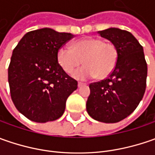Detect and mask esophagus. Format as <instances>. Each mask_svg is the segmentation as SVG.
<instances>
[{"label":"esophagus","instance_id":"obj_1","mask_svg":"<svg viewBox=\"0 0 155 155\" xmlns=\"http://www.w3.org/2000/svg\"><path fill=\"white\" fill-rule=\"evenodd\" d=\"M83 85H84V84L83 83H78V87L83 86Z\"/></svg>","mask_w":155,"mask_h":155}]
</instances>
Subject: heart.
<instances>
[{
  "label": "heart",
  "mask_w": 155,
  "mask_h": 155,
  "mask_svg": "<svg viewBox=\"0 0 155 155\" xmlns=\"http://www.w3.org/2000/svg\"><path fill=\"white\" fill-rule=\"evenodd\" d=\"M58 62L66 72H71L84 63V66L74 71L71 76L78 80L108 77L116 67L118 51L114 44L102 39L87 37L72 43L71 47L62 46L58 51Z\"/></svg>",
  "instance_id": "obj_1"
}]
</instances>
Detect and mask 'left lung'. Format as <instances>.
<instances>
[{"instance_id":"left-lung-1","label":"left lung","mask_w":155,"mask_h":155,"mask_svg":"<svg viewBox=\"0 0 155 155\" xmlns=\"http://www.w3.org/2000/svg\"><path fill=\"white\" fill-rule=\"evenodd\" d=\"M97 33L116 45L118 58L106 79L90 84L86 110L96 121L115 123L128 117L140 104L146 90L147 65L143 47L131 33L110 27Z\"/></svg>"}]
</instances>
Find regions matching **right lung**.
I'll return each instance as SVG.
<instances>
[{"label": "right lung", "mask_w": 155, "mask_h": 155, "mask_svg": "<svg viewBox=\"0 0 155 155\" xmlns=\"http://www.w3.org/2000/svg\"><path fill=\"white\" fill-rule=\"evenodd\" d=\"M74 37L41 28L27 33L16 45L8 67L11 97L16 109L35 122L55 121L65 110L78 82L58 63V51Z\"/></svg>", "instance_id": "add662e5"}]
</instances>
